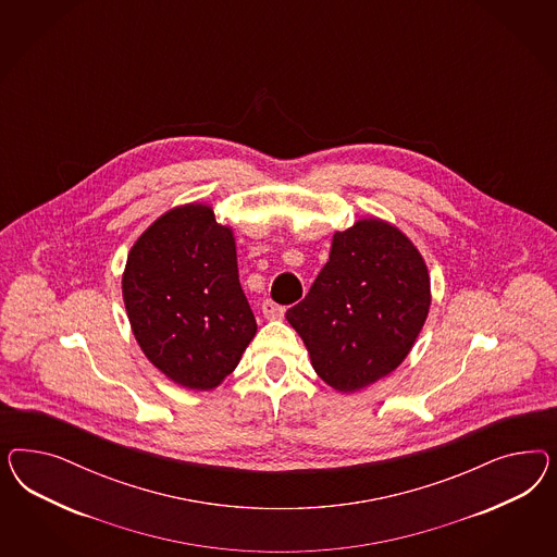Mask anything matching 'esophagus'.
Segmentation results:
<instances>
[{
  "instance_id": "esophagus-1",
  "label": "esophagus",
  "mask_w": 557,
  "mask_h": 557,
  "mask_svg": "<svg viewBox=\"0 0 557 557\" xmlns=\"http://www.w3.org/2000/svg\"><path fill=\"white\" fill-rule=\"evenodd\" d=\"M261 310H263L268 321H280L284 317V312H286L284 306H280V304H275L273 300H265V302L261 304Z\"/></svg>"
}]
</instances>
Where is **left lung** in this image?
Masks as SVG:
<instances>
[{
    "instance_id": "8db88e82",
    "label": "left lung",
    "mask_w": 557,
    "mask_h": 557,
    "mask_svg": "<svg viewBox=\"0 0 557 557\" xmlns=\"http://www.w3.org/2000/svg\"><path fill=\"white\" fill-rule=\"evenodd\" d=\"M122 298L138 347L182 388H219L257 333L235 231L210 203H180L152 220L126 257Z\"/></svg>"
}]
</instances>
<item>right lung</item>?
Wrapping results in <instances>:
<instances>
[{
  "label": "right lung",
  "mask_w": 557,
  "mask_h": 557,
  "mask_svg": "<svg viewBox=\"0 0 557 557\" xmlns=\"http://www.w3.org/2000/svg\"><path fill=\"white\" fill-rule=\"evenodd\" d=\"M431 298L421 251L396 224L370 216L333 235L326 265L286 321L322 382L354 394L405 361Z\"/></svg>",
  "instance_id": "obj_1"
}]
</instances>
